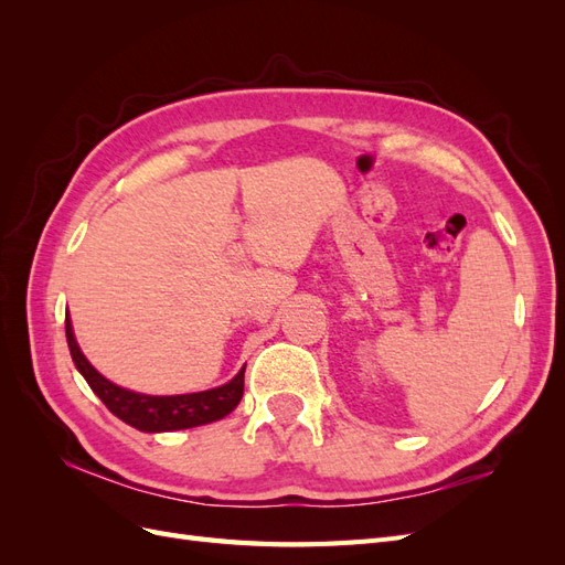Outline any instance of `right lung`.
Here are the masks:
<instances>
[{
    "mask_svg": "<svg viewBox=\"0 0 565 565\" xmlns=\"http://www.w3.org/2000/svg\"><path fill=\"white\" fill-rule=\"evenodd\" d=\"M65 339L75 367L79 370L82 377L87 380L92 391L104 401V405L115 417H119L139 431L162 434L193 429V426L224 419L243 398L245 367L237 372L231 382L210 391L181 393V396H148V393H136L113 384L87 361V355L82 353L75 339L71 316H65Z\"/></svg>",
    "mask_w": 565,
    "mask_h": 565,
    "instance_id": "right-lung-1",
    "label": "right lung"
}]
</instances>
